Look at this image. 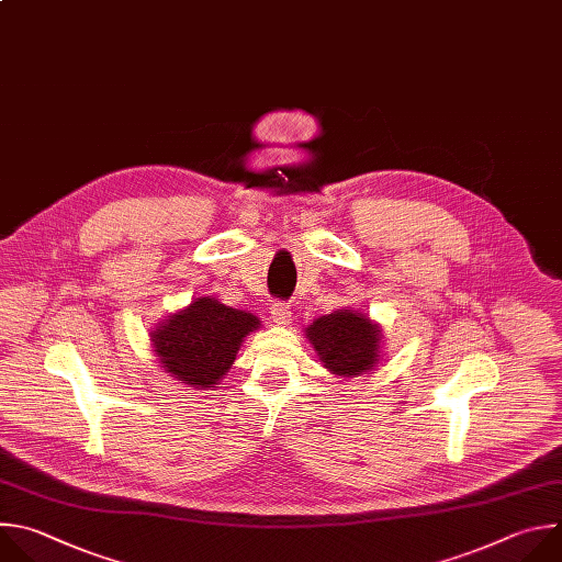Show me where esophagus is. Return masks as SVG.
I'll use <instances>...</instances> for the list:
<instances>
[{
	"label": "esophagus",
	"mask_w": 562,
	"mask_h": 562,
	"mask_svg": "<svg viewBox=\"0 0 562 562\" xmlns=\"http://www.w3.org/2000/svg\"><path fill=\"white\" fill-rule=\"evenodd\" d=\"M270 314H272V321H274L277 325H283V327L290 325V321H292V310H290V305H288V303H281V301L272 303Z\"/></svg>",
	"instance_id": "esophagus-1"
}]
</instances>
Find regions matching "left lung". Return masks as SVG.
<instances>
[{"instance_id": "obj_1", "label": "left lung", "mask_w": 562, "mask_h": 562, "mask_svg": "<svg viewBox=\"0 0 562 562\" xmlns=\"http://www.w3.org/2000/svg\"><path fill=\"white\" fill-rule=\"evenodd\" d=\"M305 339L323 368L341 379L372 372L383 357L381 325L359 310H334L314 318L305 327Z\"/></svg>"}]
</instances>
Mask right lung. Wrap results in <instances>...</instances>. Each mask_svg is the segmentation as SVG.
Listing matches in <instances>:
<instances>
[{"label": "right lung", "instance_id": "add662e5", "mask_svg": "<svg viewBox=\"0 0 562 562\" xmlns=\"http://www.w3.org/2000/svg\"><path fill=\"white\" fill-rule=\"evenodd\" d=\"M261 327L259 316L214 296H196L150 329L159 366L186 387L210 390L233 368L246 336Z\"/></svg>", "mask_w": 562, "mask_h": 562}]
</instances>
